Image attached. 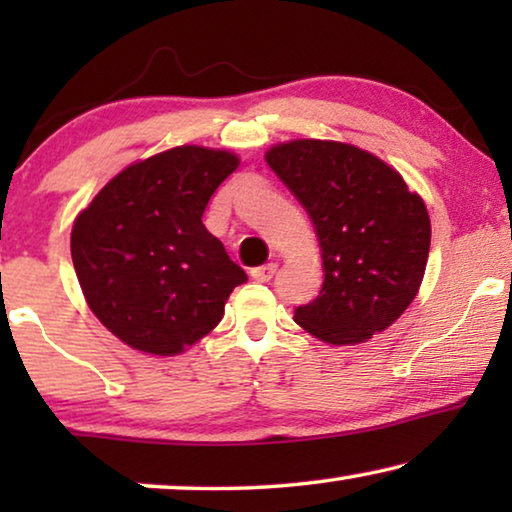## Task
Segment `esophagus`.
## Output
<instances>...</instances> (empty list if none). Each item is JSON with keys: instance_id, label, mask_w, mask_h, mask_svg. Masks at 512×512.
Segmentation results:
<instances>
[{"instance_id": "34e87169", "label": "esophagus", "mask_w": 512, "mask_h": 512, "mask_svg": "<svg viewBox=\"0 0 512 512\" xmlns=\"http://www.w3.org/2000/svg\"><path fill=\"white\" fill-rule=\"evenodd\" d=\"M275 272H277L275 263H265V265H258V268H251L249 275L251 279H256V282H270Z\"/></svg>"}]
</instances>
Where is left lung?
Segmentation results:
<instances>
[{
  "label": "left lung",
  "mask_w": 512,
  "mask_h": 512,
  "mask_svg": "<svg viewBox=\"0 0 512 512\" xmlns=\"http://www.w3.org/2000/svg\"><path fill=\"white\" fill-rule=\"evenodd\" d=\"M317 233L324 284L298 326L331 345L366 342L415 300L431 247L424 200L359 146L293 139L265 153Z\"/></svg>",
  "instance_id": "obj_1"
}]
</instances>
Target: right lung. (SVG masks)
Masks as SVG:
<instances>
[{"mask_svg": "<svg viewBox=\"0 0 512 512\" xmlns=\"http://www.w3.org/2000/svg\"><path fill=\"white\" fill-rule=\"evenodd\" d=\"M240 165L228 151L177 146L116 174L76 216L72 261L97 319L139 352L181 354L212 331L247 272L202 214Z\"/></svg>", "mask_w": 512, "mask_h": 512, "instance_id": "add662e5", "label": "right lung"}]
</instances>
